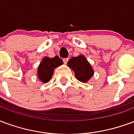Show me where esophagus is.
<instances>
[{"instance_id":"obj_1","label":"esophagus","mask_w":134,"mask_h":134,"mask_svg":"<svg viewBox=\"0 0 134 134\" xmlns=\"http://www.w3.org/2000/svg\"><path fill=\"white\" fill-rule=\"evenodd\" d=\"M63 63H65V64H66V63H67V62H68V58H63Z\"/></svg>"}]
</instances>
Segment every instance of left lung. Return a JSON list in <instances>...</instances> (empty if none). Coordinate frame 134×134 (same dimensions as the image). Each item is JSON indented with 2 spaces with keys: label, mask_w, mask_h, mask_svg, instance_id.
I'll return each instance as SVG.
<instances>
[{
  "label": "left lung",
  "mask_w": 134,
  "mask_h": 134,
  "mask_svg": "<svg viewBox=\"0 0 134 134\" xmlns=\"http://www.w3.org/2000/svg\"><path fill=\"white\" fill-rule=\"evenodd\" d=\"M67 65L74 71L76 78L82 83L88 82L94 74L92 66L83 55L72 57Z\"/></svg>",
  "instance_id": "left-lung-1"
}]
</instances>
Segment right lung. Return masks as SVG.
I'll use <instances>...</instances> for the list:
<instances>
[{"mask_svg":"<svg viewBox=\"0 0 134 134\" xmlns=\"http://www.w3.org/2000/svg\"><path fill=\"white\" fill-rule=\"evenodd\" d=\"M63 63L62 59H60L58 55L54 58L44 57L42 59L38 68V79L43 83L48 82L52 78L54 69Z\"/></svg>","mask_w":134,"mask_h":134,"instance_id":"1","label":"right lung"}]
</instances>
